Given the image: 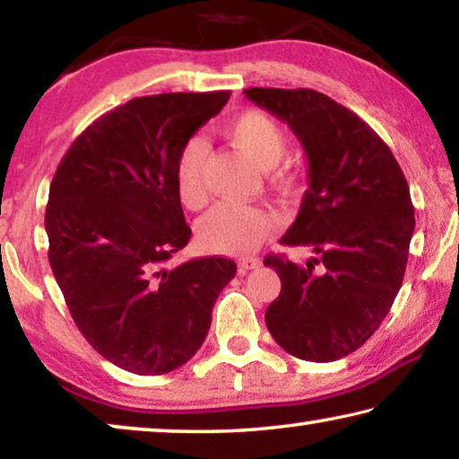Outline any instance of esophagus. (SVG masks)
Returning a JSON list of instances; mask_svg holds the SVG:
<instances>
[{
	"mask_svg": "<svg viewBox=\"0 0 459 459\" xmlns=\"http://www.w3.org/2000/svg\"><path fill=\"white\" fill-rule=\"evenodd\" d=\"M257 267H261V261L255 257H247L243 261H238V273H247V271L257 269Z\"/></svg>",
	"mask_w": 459,
	"mask_h": 459,
	"instance_id": "1",
	"label": "esophagus"
}]
</instances>
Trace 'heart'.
I'll use <instances>...</instances> for the list:
<instances>
[{"instance_id":"heart-1","label":"heart","mask_w":459,"mask_h":459,"mask_svg":"<svg viewBox=\"0 0 459 459\" xmlns=\"http://www.w3.org/2000/svg\"><path fill=\"white\" fill-rule=\"evenodd\" d=\"M222 135L238 152L248 155L261 169L279 164L287 150V135L273 115L247 108L222 126ZM206 139L190 137L176 160V186L184 206L200 208L206 202L204 166ZM277 224V214L267 206L245 202H221L198 222V235L206 248L222 255H247L261 245Z\"/></svg>"}]
</instances>
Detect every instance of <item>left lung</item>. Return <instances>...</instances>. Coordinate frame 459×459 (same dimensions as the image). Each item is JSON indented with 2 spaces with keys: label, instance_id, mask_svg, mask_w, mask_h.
Wrapping results in <instances>:
<instances>
[{
  "label": "left lung",
  "instance_id": "8db88e82",
  "mask_svg": "<svg viewBox=\"0 0 459 459\" xmlns=\"http://www.w3.org/2000/svg\"><path fill=\"white\" fill-rule=\"evenodd\" d=\"M245 97L285 121L307 158L309 186L279 243L320 255L304 267L265 257L281 279L267 328L301 360H338L377 332L401 290L415 230L407 180L375 129L328 95L255 87Z\"/></svg>",
  "mask_w": 459,
  "mask_h": 459
}]
</instances>
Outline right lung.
I'll list each match as a JSON object with an SVG mask.
<instances>
[{"instance_id": "right-lung-1", "label": "right lung", "mask_w": 459, "mask_h": 459, "mask_svg": "<svg viewBox=\"0 0 459 459\" xmlns=\"http://www.w3.org/2000/svg\"><path fill=\"white\" fill-rule=\"evenodd\" d=\"M229 97L131 99L74 139L50 184L48 259L76 328L103 359L135 375L188 362L237 273L224 257L166 267L192 237L176 186L178 153Z\"/></svg>"}]
</instances>
